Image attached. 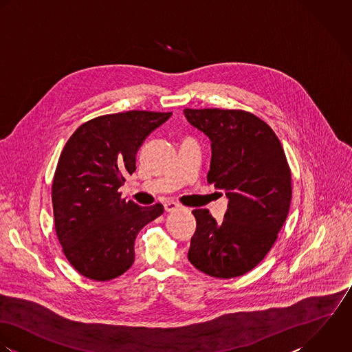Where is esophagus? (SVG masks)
<instances>
[{
    "instance_id": "1",
    "label": "esophagus",
    "mask_w": 352,
    "mask_h": 352,
    "mask_svg": "<svg viewBox=\"0 0 352 352\" xmlns=\"http://www.w3.org/2000/svg\"><path fill=\"white\" fill-rule=\"evenodd\" d=\"M178 208H179V204L175 203V201H167V203L164 204V210H166V212L175 211V210H178Z\"/></svg>"
}]
</instances>
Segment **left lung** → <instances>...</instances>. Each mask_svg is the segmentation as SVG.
Returning a JSON list of instances; mask_svg holds the SVG:
<instances>
[{"mask_svg": "<svg viewBox=\"0 0 352 352\" xmlns=\"http://www.w3.org/2000/svg\"><path fill=\"white\" fill-rule=\"evenodd\" d=\"M189 124L211 140L207 179L228 199L223 221L195 210L189 261L201 272L231 279L257 267L278 239L291 203V171L268 124L243 110L185 109Z\"/></svg>", "mask_w": 352, "mask_h": 352, "instance_id": "left-lung-1", "label": "left lung"}]
</instances>
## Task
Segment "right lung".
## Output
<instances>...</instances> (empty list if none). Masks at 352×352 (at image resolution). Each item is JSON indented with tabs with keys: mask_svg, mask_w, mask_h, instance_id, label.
I'll use <instances>...</instances> for the list:
<instances>
[{
	"mask_svg": "<svg viewBox=\"0 0 352 352\" xmlns=\"http://www.w3.org/2000/svg\"><path fill=\"white\" fill-rule=\"evenodd\" d=\"M171 113L132 110L96 117L76 129L56 168L54 224L72 267L96 281L116 279L135 263V239L160 216L162 204L140 207L118 189L136 171L145 138Z\"/></svg>",
	"mask_w": 352,
	"mask_h": 352,
	"instance_id": "add662e5",
	"label": "right lung"
}]
</instances>
